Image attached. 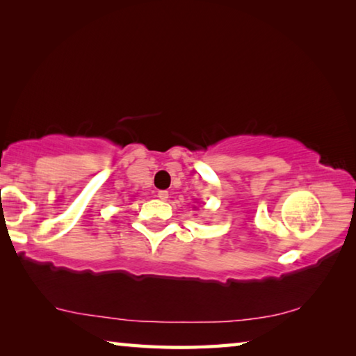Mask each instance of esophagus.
<instances>
[{
	"instance_id": "34e87169",
	"label": "esophagus",
	"mask_w": 356,
	"mask_h": 356,
	"mask_svg": "<svg viewBox=\"0 0 356 356\" xmlns=\"http://www.w3.org/2000/svg\"><path fill=\"white\" fill-rule=\"evenodd\" d=\"M156 196H159L161 201H168V197H170V193H168L166 190H160L159 195H156Z\"/></svg>"
}]
</instances>
